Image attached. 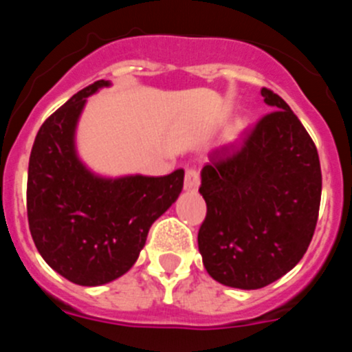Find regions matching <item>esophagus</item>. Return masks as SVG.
I'll return each mask as SVG.
<instances>
[{
	"label": "esophagus",
	"instance_id": "1",
	"mask_svg": "<svg viewBox=\"0 0 352 352\" xmlns=\"http://www.w3.org/2000/svg\"><path fill=\"white\" fill-rule=\"evenodd\" d=\"M199 185H201V176H199V170L194 167H186L185 170V188L186 190H197Z\"/></svg>",
	"mask_w": 352,
	"mask_h": 352
}]
</instances>
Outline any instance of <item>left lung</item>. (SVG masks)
<instances>
[{
    "instance_id": "obj_1",
    "label": "left lung",
    "mask_w": 352,
    "mask_h": 352,
    "mask_svg": "<svg viewBox=\"0 0 352 352\" xmlns=\"http://www.w3.org/2000/svg\"><path fill=\"white\" fill-rule=\"evenodd\" d=\"M261 93L273 111L210 155L199 186L208 208L197 234L204 268L238 289L264 287L300 263L321 204L312 138L280 96Z\"/></svg>"
}]
</instances>
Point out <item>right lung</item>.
I'll list each match as a JSON object with an SVG mask.
<instances>
[{
	"label": "right lung",
	"instance_id": "right-lung-1",
	"mask_svg": "<svg viewBox=\"0 0 352 352\" xmlns=\"http://www.w3.org/2000/svg\"><path fill=\"white\" fill-rule=\"evenodd\" d=\"M96 80L43 121L28 167V222L40 256L79 285H102L132 268L149 227L178 199L183 169L167 176L96 178L79 162L74 132Z\"/></svg>",
	"mask_w": 352,
	"mask_h": 352
}]
</instances>
